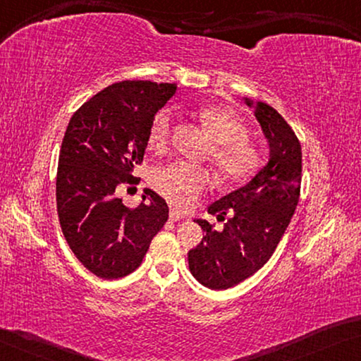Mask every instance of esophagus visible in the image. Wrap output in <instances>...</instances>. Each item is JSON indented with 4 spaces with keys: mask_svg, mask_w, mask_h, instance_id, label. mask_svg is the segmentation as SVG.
<instances>
[{
    "mask_svg": "<svg viewBox=\"0 0 361 361\" xmlns=\"http://www.w3.org/2000/svg\"><path fill=\"white\" fill-rule=\"evenodd\" d=\"M185 218V214L182 213V212H179V209H171L169 212V219L171 221H180V219H184Z\"/></svg>",
    "mask_w": 361,
    "mask_h": 361,
    "instance_id": "obj_1",
    "label": "esophagus"
}]
</instances>
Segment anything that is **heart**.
<instances>
[{"label": "heart", "mask_w": 361, "mask_h": 361, "mask_svg": "<svg viewBox=\"0 0 361 361\" xmlns=\"http://www.w3.org/2000/svg\"><path fill=\"white\" fill-rule=\"evenodd\" d=\"M197 118L214 143L212 161L224 182H243L257 173L262 164V153L248 140V129L243 121L229 109L203 106ZM173 135V114L169 109L158 111L148 129V145L157 153L168 149ZM212 184L209 173L203 168L185 163L159 166L152 174L154 190L176 207L187 208Z\"/></svg>", "instance_id": "b5f03b06"}]
</instances>
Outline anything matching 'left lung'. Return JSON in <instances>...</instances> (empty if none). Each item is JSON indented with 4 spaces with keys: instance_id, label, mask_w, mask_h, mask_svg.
Here are the masks:
<instances>
[{
    "instance_id": "obj_1",
    "label": "left lung",
    "mask_w": 361,
    "mask_h": 361,
    "mask_svg": "<svg viewBox=\"0 0 361 361\" xmlns=\"http://www.w3.org/2000/svg\"><path fill=\"white\" fill-rule=\"evenodd\" d=\"M245 103L255 108V118L268 140L269 161L247 185L209 204L208 213L226 221L223 231L195 219L204 235L188 252V268L200 284L214 290L234 287L263 268L300 197L302 147L295 132L269 104H253L248 98Z\"/></svg>"
}]
</instances>
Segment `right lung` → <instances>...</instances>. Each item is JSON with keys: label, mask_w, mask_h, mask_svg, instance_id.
I'll return each instance as SVG.
<instances>
[{"label": "right lung", "mask_w": 361, "mask_h": 361, "mask_svg": "<svg viewBox=\"0 0 361 361\" xmlns=\"http://www.w3.org/2000/svg\"><path fill=\"white\" fill-rule=\"evenodd\" d=\"M176 88L118 82L82 104L66 129L56 176L59 224L77 259L103 279L135 271L168 221L157 192L145 188L137 208H127L119 192L140 180L132 173L143 161L149 124Z\"/></svg>", "instance_id": "obj_1"}]
</instances>
